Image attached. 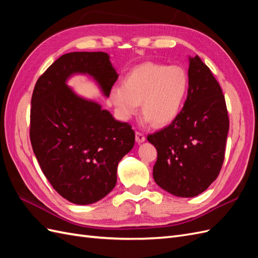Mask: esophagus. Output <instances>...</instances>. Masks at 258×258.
Returning a JSON list of instances; mask_svg holds the SVG:
<instances>
[{"label": "esophagus", "mask_w": 258, "mask_h": 258, "mask_svg": "<svg viewBox=\"0 0 258 258\" xmlns=\"http://www.w3.org/2000/svg\"><path fill=\"white\" fill-rule=\"evenodd\" d=\"M135 138H136L137 143H143V142H145V140H146V137H145V135L143 133H141V132H136Z\"/></svg>", "instance_id": "obj_1"}]
</instances>
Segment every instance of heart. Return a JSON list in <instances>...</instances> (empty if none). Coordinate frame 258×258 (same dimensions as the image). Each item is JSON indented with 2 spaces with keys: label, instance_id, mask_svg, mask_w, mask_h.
<instances>
[{
  "label": "heart",
  "instance_id": "b5f03b06",
  "mask_svg": "<svg viewBox=\"0 0 258 258\" xmlns=\"http://www.w3.org/2000/svg\"><path fill=\"white\" fill-rule=\"evenodd\" d=\"M188 85L187 73L181 66L147 62L132 70L123 86L112 88L110 99L124 120L135 114L141 103L145 122L164 126L179 115Z\"/></svg>",
  "mask_w": 258,
  "mask_h": 258
}]
</instances>
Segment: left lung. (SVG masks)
I'll return each mask as SVG.
<instances>
[{
  "instance_id": "8db88e82",
  "label": "left lung",
  "mask_w": 258,
  "mask_h": 258,
  "mask_svg": "<svg viewBox=\"0 0 258 258\" xmlns=\"http://www.w3.org/2000/svg\"><path fill=\"white\" fill-rule=\"evenodd\" d=\"M186 101L167 127L148 135L157 149L154 180L177 197L206 190L220 173L226 153L229 116L226 100L208 66L189 57Z\"/></svg>"
}]
</instances>
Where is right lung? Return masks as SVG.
Instances as JSON below:
<instances>
[{
    "label": "right lung",
    "mask_w": 258,
    "mask_h": 258,
    "mask_svg": "<svg viewBox=\"0 0 258 258\" xmlns=\"http://www.w3.org/2000/svg\"><path fill=\"white\" fill-rule=\"evenodd\" d=\"M94 77L105 97L118 75L104 52H71L38 78L31 97L30 142L43 174L56 192L77 205L107 196L117 164L133 148L135 133L101 105L77 96L66 81Z\"/></svg>",
    "instance_id": "obj_1"
}]
</instances>
